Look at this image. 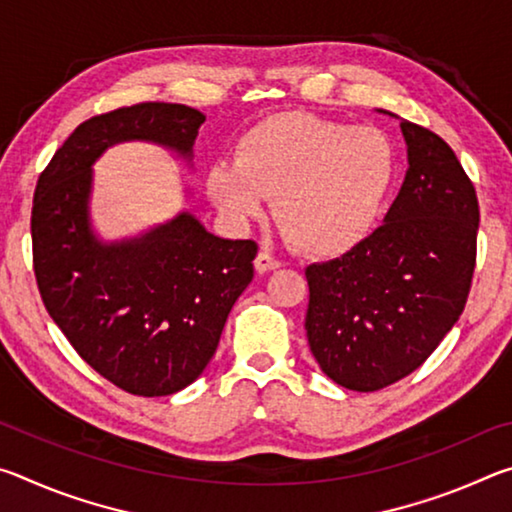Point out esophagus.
<instances>
[{
    "mask_svg": "<svg viewBox=\"0 0 512 512\" xmlns=\"http://www.w3.org/2000/svg\"><path fill=\"white\" fill-rule=\"evenodd\" d=\"M282 262L277 257H273L271 253H266V250H259L257 257H255V268L257 273H268V271H275V268H280Z\"/></svg>",
    "mask_w": 512,
    "mask_h": 512,
    "instance_id": "obj_1",
    "label": "esophagus"
}]
</instances>
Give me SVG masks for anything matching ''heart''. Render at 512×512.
Here are the masks:
<instances>
[{"label":"heart","instance_id":"1","mask_svg":"<svg viewBox=\"0 0 512 512\" xmlns=\"http://www.w3.org/2000/svg\"><path fill=\"white\" fill-rule=\"evenodd\" d=\"M395 149L375 126H345L307 112L259 121L241 137L235 162L207 171L210 201L232 223L264 212L293 248L334 257L368 237L395 178Z\"/></svg>","mask_w":512,"mask_h":512}]
</instances>
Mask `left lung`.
Masks as SVG:
<instances>
[{
    "label": "left lung",
    "mask_w": 512,
    "mask_h": 512,
    "mask_svg": "<svg viewBox=\"0 0 512 512\" xmlns=\"http://www.w3.org/2000/svg\"><path fill=\"white\" fill-rule=\"evenodd\" d=\"M409 151L384 225L307 266L305 329L329 379L372 393L411 375L463 314L476 266L479 201L449 144L402 121Z\"/></svg>",
    "instance_id": "obj_1"
}]
</instances>
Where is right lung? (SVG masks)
I'll list each match as a JSON object with an SVG mask.
<instances>
[{"mask_svg": "<svg viewBox=\"0 0 512 512\" xmlns=\"http://www.w3.org/2000/svg\"><path fill=\"white\" fill-rule=\"evenodd\" d=\"M203 112L144 101L92 117L40 173L31 210L42 302L79 357L121 391H183L214 357L232 305L253 280V239H221L192 214L137 239L90 230L92 164L108 146L146 140L192 158Z\"/></svg>", "mask_w": 512, "mask_h": 512, "instance_id": "1", "label": "right lung"}]
</instances>
